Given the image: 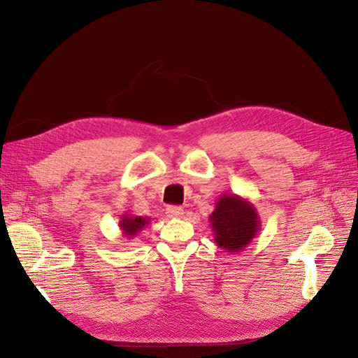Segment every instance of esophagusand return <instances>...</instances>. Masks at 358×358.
<instances>
[{
  "mask_svg": "<svg viewBox=\"0 0 358 358\" xmlns=\"http://www.w3.org/2000/svg\"><path fill=\"white\" fill-rule=\"evenodd\" d=\"M184 213L181 206H168L166 208V215L169 217H181Z\"/></svg>",
  "mask_w": 358,
  "mask_h": 358,
  "instance_id": "obj_1",
  "label": "esophagus"
}]
</instances>
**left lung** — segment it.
Wrapping results in <instances>:
<instances>
[{
  "instance_id": "left-lung-1",
  "label": "left lung",
  "mask_w": 358,
  "mask_h": 358,
  "mask_svg": "<svg viewBox=\"0 0 358 358\" xmlns=\"http://www.w3.org/2000/svg\"><path fill=\"white\" fill-rule=\"evenodd\" d=\"M210 222L216 243L229 252L248 245L258 231V217L252 206L231 194L219 199Z\"/></svg>"
}]
</instances>
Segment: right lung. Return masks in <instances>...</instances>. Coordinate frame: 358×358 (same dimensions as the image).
Returning a JSON list of instances; mask_svg holds the SVG:
<instances>
[{"mask_svg": "<svg viewBox=\"0 0 358 358\" xmlns=\"http://www.w3.org/2000/svg\"><path fill=\"white\" fill-rule=\"evenodd\" d=\"M146 222H148V219H143V217H141V216L123 217V220H122V229H123L127 235L134 236V235H136L138 231H141V229L145 227Z\"/></svg>", "mask_w": 358, "mask_h": 358, "instance_id": "obj_1", "label": "right lung"}]
</instances>
